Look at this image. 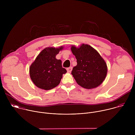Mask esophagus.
<instances>
[{"instance_id":"esophagus-1","label":"esophagus","mask_w":135,"mask_h":135,"mask_svg":"<svg viewBox=\"0 0 135 135\" xmlns=\"http://www.w3.org/2000/svg\"><path fill=\"white\" fill-rule=\"evenodd\" d=\"M72 69H73V67H68V68H67V71L69 72V73L71 72V70H72Z\"/></svg>"}]
</instances>
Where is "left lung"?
<instances>
[{"mask_svg": "<svg viewBox=\"0 0 135 135\" xmlns=\"http://www.w3.org/2000/svg\"><path fill=\"white\" fill-rule=\"evenodd\" d=\"M71 50L77 60V65L71 71L77 83L87 89L100 85L105 79L107 67L99 53L84 44L80 47L72 46Z\"/></svg>", "mask_w": 135, "mask_h": 135, "instance_id": "left-lung-1", "label": "left lung"}]
</instances>
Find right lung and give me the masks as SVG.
Here are the masks:
<instances>
[{
	"mask_svg": "<svg viewBox=\"0 0 135 135\" xmlns=\"http://www.w3.org/2000/svg\"><path fill=\"white\" fill-rule=\"evenodd\" d=\"M62 49V46L46 47L36 57L29 68L30 78L36 86L49 90L59 84L67 70L62 68L61 60L55 56Z\"/></svg>",
	"mask_w": 135,
	"mask_h": 135,
	"instance_id": "1",
	"label": "right lung"
}]
</instances>
